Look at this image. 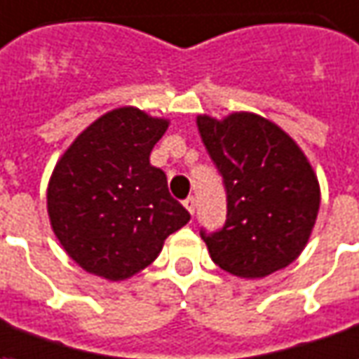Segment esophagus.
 <instances>
[{
	"label": "esophagus",
	"instance_id": "1",
	"mask_svg": "<svg viewBox=\"0 0 359 359\" xmlns=\"http://www.w3.org/2000/svg\"><path fill=\"white\" fill-rule=\"evenodd\" d=\"M183 205H185V208L193 214V212H195V206H197V201H195V197H187L183 201Z\"/></svg>",
	"mask_w": 359,
	"mask_h": 359
}]
</instances>
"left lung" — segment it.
Returning a JSON list of instances; mask_svg holds the SVG:
<instances>
[{"mask_svg":"<svg viewBox=\"0 0 359 359\" xmlns=\"http://www.w3.org/2000/svg\"><path fill=\"white\" fill-rule=\"evenodd\" d=\"M198 132L224 177L226 224L201 229L210 258L237 277H266L304 250L319 210V183L310 162L273 122L235 112L198 116Z\"/></svg>","mask_w":359,"mask_h":359,"instance_id":"1","label":"left lung"}]
</instances>
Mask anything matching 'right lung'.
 <instances>
[{
  "label": "right lung",
  "instance_id": "obj_1",
  "mask_svg": "<svg viewBox=\"0 0 359 359\" xmlns=\"http://www.w3.org/2000/svg\"><path fill=\"white\" fill-rule=\"evenodd\" d=\"M166 128L140 109H116L86 128L57 162L47 212L62 248L86 271L111 281L132 277L189 222L166 174L149 162Z\"/></svg>",
  "mask_w": 359,
  "mask_h": 359
}]
</instances>
